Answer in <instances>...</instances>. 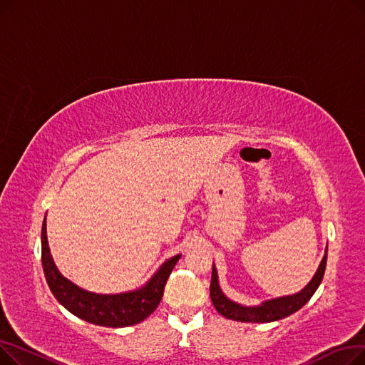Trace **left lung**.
Instances as JSON below:
<instances>
[{
	"instance_id": "1",
	"label": "left lung",
	"mask_w": 365,
	"mask_h": 365,
	"mask_svg": "<svg viewBox=\"0 0 365 365\" xmlns=\"http://www.w3.org/2000/svg\"><path fill=\"white\" fill-rule=\"evenodd\" d=\"M327 252V250H325ZM325 264H327V255L324 256L321 260V264L312 281L304 287V289L293 296H285L272 299L269 302H264L260 306H252V308H247V306H241L235 302H231L225 297L222 293L219 281H217V272L213 264V272H212V282H210V297L215 304L216 311L223 315L225 318L242 321V322H272L289 317L294 312H297L302 306L309 302V299L314 296L317 289L319 287L324 272H325Z\"/></svg>"
}]
</instances>
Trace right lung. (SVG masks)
<instances>
[{"mask_svg":"<svg viewBox=\"0 0 365 365\" xmlns=\"http://www.w3.org/2000/svg\"><path fill=\"white\" fill-rule=\"evenodd\" d=\"M179 259L180 255L167 260L140 290L124 294H94L76 287L56 269L47 244L46 220L43 223L41 262L51 293L75 317L102 327H128L146 319L158 308L165 282Z\"/></svg>","mask_w":365,"mask_h":365,"instance_id":"obj_1","label":"right lung"}]
</instances>
